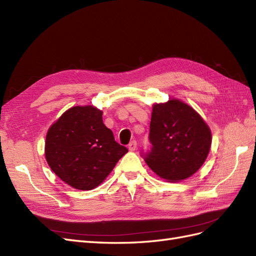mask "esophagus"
<instances>
[{
    "label": "esophagus",
    "instance_id": "34e87169",
    "mask_svg": "<svg viewBox=\"0 0 256 256\" xmlns=\"http://www.w3.org/2000/svg\"><path fill=\"white\" fill-rule=\"evenodd\" d=\"M136 148H137V142H136V140H132V142H130L128 144L130 152H134V150H136Z\"/></svg>",
    "mask_w": 256,
    "mask_h": 256
}]
</instances>
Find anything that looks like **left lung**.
Returning <instances> with one entry per match:
<instances>
[{
  "instance_id": "1",
  "label": "left lung",
  "mask_w": 256,
  "mask_h": 256,
  "mask_svg": "<svg viewBox=\"0 0 256 256\" xmlns=\"http://www.w3.org/2000/svg\"><path fill=\"white\" fill-rule=\"evenodd\" d=\"M152 149L142 152L148 166L168 182H180L194 174L204 163L212 136L206 123L178 100L156 104L150 121Z\"/></svg>"
}]
</instances>
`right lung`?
Segmentation results:
<instances>
[{
  "mask_svg": "<svg viewBox=\"0 0 256 256\" xmlns=\"http://www.w3.org/2000/svg\"><path fill=\"white\" fill-rule=\"evenodd\" d=\"M128 152L114 140L93 106L72 107L48 130L45 158L58 178L80 190H90L104 180Z\"/></svg>",
  "mask_w": 256,
  "mask_h": 256,
  "instance_id": "1",
  "label": "right lung"
}]
</instances>
